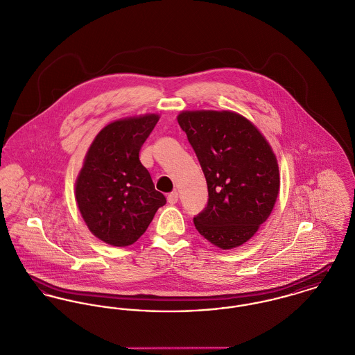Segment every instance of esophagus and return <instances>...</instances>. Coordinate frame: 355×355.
I'll return each mask as SVG.
<instances>
[{"mask_svg":"<svg viewBox=\"0 0 355 355\" xmlns=\"http://www.w3.org/2000/svg\"><path fill=\"white\" fill-rule=\"evenodd\" d=\"M167 201L168 204H175L178 201V193L177 191H171L167 194Z\"/></svg>","mask_w":355,"mask_h":355,"instance_id":"1","label":"esophagus"}]
</instances>
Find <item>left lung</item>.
<instances>
[{
  "mask_svg": "<svg viewBox=\"0 0 355 355\" xmlns=\"http://www.w3.org/2000/svg\"><path fill=\"white\" fill-rule=\"evenodd\" d=\"M208 187L196 230L221 250L254 236L270 216L279 191L273 150L258 128L231 110H184L177 117Z\"/></svg>",
  "mask_w": 355,
  "mask_h": 355,
  "instance_id": "left-lung-1",
  "label": "left lung"
}]
</instances>
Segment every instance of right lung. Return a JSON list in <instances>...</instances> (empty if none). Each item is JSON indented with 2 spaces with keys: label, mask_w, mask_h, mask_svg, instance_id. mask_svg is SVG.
<instances>
[{
  "label": "right lung",
  "mask_w": 355,
  "mask_h": 355,
  "mask_svg": "<svg viewBox=\"0 0 355 355\" xmlns=\"http://www.w3.org/2000/svg\"><path fill=\"white\" fill-rule=\"evenodd\" d=\"M158 120V114L148 113L112 121L86 153L76 181V198L90 232L108 245L135 243L166 204L139 159Z\"/></svg>",
  "instance_id": "1"
}]
</instances>
